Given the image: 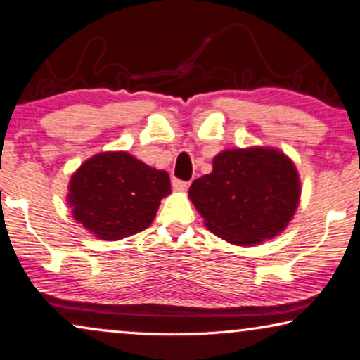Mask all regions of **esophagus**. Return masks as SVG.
<instances>
[{
  "instance_id": "1",
  "label": "esophagus",
  "mask_w": 360,
  "mask_h": 360,
  "mask_svg": "<svg viewBox=\"0 0 360 360\" xmlns=\"http://www.w3.org/2000/svg\"><path fill=\"white\" fill-rule=\"evenodd\" d=\"M189 184L191 183H188V181H181V179H177V177L172 179V188L177 189V191H186L189 188Z\"/></svg>"
}]
</instances>
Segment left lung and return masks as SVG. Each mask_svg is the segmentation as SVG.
<instances>
[{
	"label": "left lung",
	"instance_id": "left-lung-1",
	"mask_svg": "<svg viewBox=\"0 0 360 360\" xmlns=\"http://www.w3.org/2000/svg\"><path fill=\"white\" fill-rule=\"evenodd\" d=\"M299 195L294 162L271 148L227 149L214 158L211 174L189 188L207 229L238 245L257 244L284 231Z\"/></svg>",
	"mask_w": 360,
	"mask_h": 360
}]
</instances>
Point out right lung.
I'll use <instances>...</instances> for the list:
<instances>
[{
  "label": "right lung",
  "mask_w": 360,
  "mask_h": 360,
  "mask_svg": "<svg viewBox=\"0 0 360 360\" xmlns=\"http://www.w3.org/2000/svg\"><path fill=\"white\" fill-rule=\"evenodd\" d=\"M171 193L169 174L127 153H101L83 162L70 181L75 219L104 240L141 233Z\"/></svg>",
  "instance_id": "add662e5"
}]
</instances>
